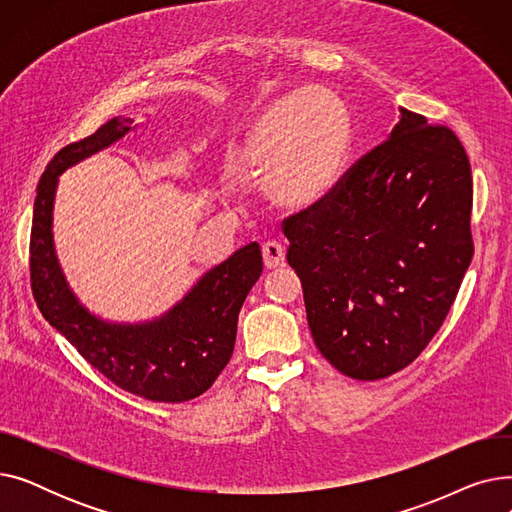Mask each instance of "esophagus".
<instances>
[{
  "label": "esophagus",
  "mask_w": 512,
  "mask_h": 512,
  "mask_svg": "<svg viewBox=\"0 0 512 512\" xmlns=\"http://www.w3.org/2000/svg\"><path fill=\"white\" fill-rule=\"evenodd\" d=\"M261 253H263V263H265V267H278V265H282V261H284V247L280 245L278 240H267V242H263V247H261Z\"/></svg>",
  "instance_id": "obj_1"
}]
</instances>
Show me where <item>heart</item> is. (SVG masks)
I'll use <instances>...</instances> for the list:
<instances>
[{
	"instance_id": "heart-1",
	"label": "heart",
	"mask_w": 512,
	"mask_h": 512,
	"mask_svg": "<svg viewBox=\"0 0 512 512\" xmlns=\"http://www.w3.org/2000/svg\"><path fill=\"white\" fill-rule=\"evenodd\" d=\"M351 139L344 101L326 87H307L263 107L230 149L226 168L238 178L261 172L267 199L307 209L332 191Z\"/></svg>"
}]
</instances>
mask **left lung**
Segmentation results:
<instances>
[{
	"instance_id": "left-lung-1",
	"label": "left lung",
	"mask_w": 512,
	"mask_h": 512,
	"mask_svg": "<svg viewBox=\"0 0 512 512\" xmlns=\"http://www.w3.org/2000/svg\"><path fill=\"white\" fill-rule=\"evenodd\" d=\"M400 114L390 139L282 222L319 353L363 382L421 355L473 257L465 147L448 126Z\"/></svg>"
}]
</instances>
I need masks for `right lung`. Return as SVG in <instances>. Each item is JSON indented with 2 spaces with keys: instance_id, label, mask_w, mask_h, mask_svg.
Returning a JSON list of instances; mask_svg holds the SVG:
<instances>
[{
  "instance_id": "right-lung-1",
  "label": "right lung",
  "mask_w": 512,
  "mask_h": 512,
  "mask_svg": "<svg viewBox=\"0 0 512 512\" xmlns=\"http://www.w3.org/2000/svg\"><path fill=\"white\" fill-rule=\"evenodd\" d=\"M114 118L91 137L60 149L47 164L33 209L31 288L39 311L87 363L118 388L153 402H184L201 396L228 365L236 321L263 261L257 242L215 265L164 317L149 324H107L78 305L53 253L51 211L58 176L130 130Z\"/></svg>"
}]
</instances>
